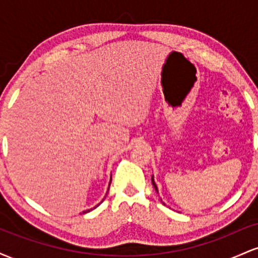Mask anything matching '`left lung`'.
I'll return each instance as SVG.
<instances>
[{"mask_svg":"<svg viewBox=\"0 0 258 258\" xmlns=\"http://www.w3.org/2000/svg\"><path fill=\"white\" fill-rule=\"evenodd\" d=\"M152 182H153V185H154V188H155V190L158 191V186H156V184H155V182H154V179L152 178Z\"/></svg>","mask_w":258,"mask_h":258,"instance_id":"left-lung-1","label":"left lung"}]
</instances>
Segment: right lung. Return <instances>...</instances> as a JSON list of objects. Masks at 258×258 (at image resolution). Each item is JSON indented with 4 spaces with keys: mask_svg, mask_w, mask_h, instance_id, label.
<instances>
[{
    "mask_svg": "<svg viewBox=\"0 0 258 258\" xmlns=\"http://www.w3.org/2000/svg\"><path fill=\"white\" fill-rule=\"evenodd\" d=\"M94 209H96V207H94ZM91 210H92V209H91ZM91 210H87V211H85V214H86V212H90Z\"/></svg>",
    "mask_w": 258,
    "mask_h": 258,
    "instance_id": "add662e5",
    "label": "right lung"
}]
</instances>
